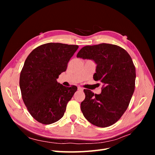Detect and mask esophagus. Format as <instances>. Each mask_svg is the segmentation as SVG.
<instances>
[{"instance_id": "34e87169", "label": "esophagus", "mask_w": 155, "mask_h": 155, "mask_svg": "<svg viewBox=\"0 0 155 155\" xmlns=\"http://www.w3.org/2000/svg\"><path fill=\"white\" fill-rule=\"evenodd\" d=\"M78 91H82L83 90V88L82 87H78Z\"/></svg>"}]
</instances>
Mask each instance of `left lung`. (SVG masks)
Returning <instances> with one entry per match:
<instances>
[{"mask_svg": "<svg viewBox=\"0 0 155 155\" xmlns=\"http://www.w3.org/2000/svg\"><path fill=\"white\" fill-rule=\"evenodd\" d=\"M77 58L94 61L97 67L93 78L104 84L100 94L84 89L83 116L100 127L114 124L127 109L134 91L136 70L132 58L120 46L106 43L84 46Z\"/></svg>", "mask_w": 155, "mask_h": 155, "instance_id": "8db88e82", "label": "left lung"}]
</instances>
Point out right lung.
Returning a JSON list of instances; mask_svg holds the SVG:
<instances>
[{
	"mask_svg": "<svg viewBox=\"0 0 155 155\" xmlns=\"http://www.w3.org/2000/svg\"><path fill=\"white\" fill-rule=\"evenodd\" d=\"M79 46L49 43L35 48L28 56L20 74L22 100L31 116L49 125L63 116L77 87H66L57 81Z\"/></svg>",
	"mask_w": 155,
	"mask_h": 155,
	"instance_id": "1",
	"label": "right lung"
}]
</instances>
